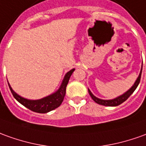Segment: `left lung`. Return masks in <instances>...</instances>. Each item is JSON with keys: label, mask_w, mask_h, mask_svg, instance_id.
<instances>
[{"label": "left lung", "mask_w": 146, "mask_h": 146, "mask_svg": "<svg viewBox=\"0 0 146 146\" xmlns=\"http://www.w3.org/2000/svg\"><path fill=\"white\" fill-rule=\"evenodd\" d=\"M141 71H142V67H141V70L140 71V74L138 75L137 79L135 81L134 84L133 85V86L129 89V90H127L125 93H124L123 94H121L120 96H118L117 98H113V99H110V100H103V99H100V98L95 97L94 94L91 93L89 89H88V92H89V94L90 95V97L92 98V99L94 100V102L96 103H98L99 105L102 106H117L120 105L122 102H124L127 99V98L131 95V94L133 93V91L136 90V88L138 86V84L140 83L141 80Z\"/></svg>", "instance_id": "obj_1"}]
</instances>
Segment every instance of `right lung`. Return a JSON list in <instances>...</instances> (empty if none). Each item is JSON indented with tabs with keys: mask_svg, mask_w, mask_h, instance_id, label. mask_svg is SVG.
I'll return each mask as SVG.
<instances>
[{
	"mask_svg": "<svg viewBox=\"0 0 146 146\" xmlns=\"http://www.w3.org/2000/svg\"><path fill=\"white\" fill-rule=\"evenodd\" d=\"M74 71H75V69L73 68L65 75L60 88L56 90L55 93L50 94L47 97L41 98V99H38V100H29L27 98H23L17 94L12 89L9 83V86L10 90H11L14 98H16L21 104L25 106V107H27L28 109L31 110L32 111H34V112H36V113H48L49 111L59 107L61 105V103L63 102V98L66 94V87H67L68 81L70 79V77L72 75V73L74 72Z\"/></svg>",
	"mask_w": 146,
	"mask_h": 146,
	"instance_id": "add662e5",
	"label": "right lung"
}]
</instances>
